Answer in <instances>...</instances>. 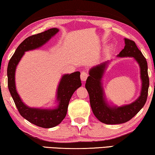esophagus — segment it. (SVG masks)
Returning <instances> with one entry per match:
<instances>
[{
    "label": "esophagus",
    "mask_w": 155,
    "mask_h": 155,
    "mask_svg": "<svg viewBox=\"0 0 155 155\" xmlns=\"http://www.w3.org/2000/svg\"><path fill=\"white\" fill-rule=\"evenodd\" d=\"M88 76V73H87L86 71H82V73H81V75H80L81 80H82V81H83V82H85V81L87 79Z\"/></svg>",
    "instance_id": "34e87169"
}]
</instances>
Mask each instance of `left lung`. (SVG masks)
Listing matches in <instances>:
<instances>
[{
    "label": "left lung",
    "mask_w": 155,
    "mask_h": 155,
    "mask_svg": "<svg viewBox=\"0 0 155 155\" xmlns=\"http://www.w3.org/2000/svg\"><path fill=\"white\" fill-rule=\"evenodd\" d=\"M125 47L117 57L133 58L140 68L141 89L139 97L129 104L122 106L109 104L106 98L102 78L110 61H105L89 70L85 87L89 94L90 104L93 113L99 121L106 124H119L127 122L143 107L148 97L149 78L146 59L140 51L135 42L124 38Z\"/></svg>",
    "instance_id": "left-lung-1"
}]
</instances>
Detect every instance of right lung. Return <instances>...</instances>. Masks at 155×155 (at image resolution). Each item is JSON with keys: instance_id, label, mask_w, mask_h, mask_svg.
Here are the masks:
<instances>
[{"instance_id": "add662e5", "label": "right lung", "mask_w": 155, "mask_h": 155, "mask_svg": "<svg viewBox=\"0 0 155 155\" xmlns=\"http://www.w3.org/2000/svg\"><path fill=\"white\" fill-rule=\"evenodd\" d=\"M58 31L59 29L57 28H52L28 37L18 47L7 67L9 91L20 114L29 122L45 128L55 127L64 119L71 97L73 93L82 86L80 73L76 71L62 76L56 92L58 105L53 108H31L25 104L17 92L15 73L17 66L25 52L42 47Z\"/></svg>"}]
</instances>
